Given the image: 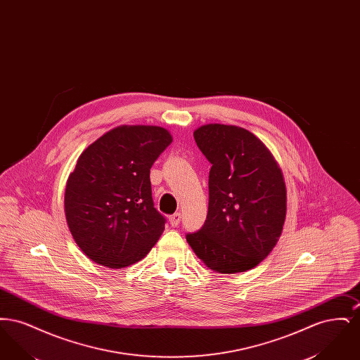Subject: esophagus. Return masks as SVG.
<instances>
[{
  "instance_id": "esophagus-1",
  "label": "esophagus",
  "mask_w": 360,
  "mask_h": 360,
  "mask_svg": "<svg viewBox=\"0 0 360 360\" xmlns=\"http://www.w3.org/2000/svg\"><path fill=\"white\" fill-rule=\"evenodd\" d=\"M181 219H182L181 213H174L172 216L169 217V221H170V224H172V226H178L179 223H181Z\"/></svg>"
}]
</instances>
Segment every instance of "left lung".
I'll list each match as a JSON object with an SVG mask.
<instances>
[{"label": "left lung", "mask_w": 360, "mask_h": 360, "mask_svg": "<svg viewBox=\"0 0 360 360\" xmlns=\"http://www.w3.org/2000/svg\"><path fill=\"white\" fill-rule=\"evenodd\" d=\"M194 140L212 163L205 224L186 240L206 266L244 273L267 257L286 217L283 174L270 150L236 125L206 124Z\"/></svg>", "instance_id": "1"}]
</instances>
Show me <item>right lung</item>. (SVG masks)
<instances>
[{"label":"right lung","mask_w":360,"mask_h":360,"mask_svg":"<svg viewBox=\"0 0 360 360\" xmlns=\"http://www.w3.org/2000/svg\"><path fill=\"white\" fill-rule=\"evenodd\" d=\"M172 141L162 127L121 125L78 158L66 185L65 213L89 259L121 269L151 251L166 219L154 207L150 169Z\"/></svg>","instance_id":"obj_1"}]
</instances>
